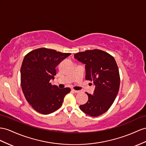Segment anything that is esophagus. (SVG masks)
I'll return each instance as SVG.
<instances>
[{
    "label": "esophagus",
    "mask_w": 146,
    "mask_h": 146,
    "mask_svg": "<svg viewBox=\"0 0 146 146\" xmlns=\"http://www.w3.org/2000/svg\"><path fill=\"white\" fill-rule=\"evenodd\" d=\"M72 91H73L74 92H75V93H79V92H80V91H79L74 90V89H72Z\"/></svg>",
    "instance_id": "1"
}]
</instances>
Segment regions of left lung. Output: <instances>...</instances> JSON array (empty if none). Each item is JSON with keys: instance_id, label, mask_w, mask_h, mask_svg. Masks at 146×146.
I'll list each match as a JSON object with an SVG mask.
<instances>
[{"instance_id": "1", "label": "left lung", "mask_w": 146, "mask_h": 146, "mask_svg": "<svg viewBox=\"0 0 146 146\" xmlns=\"http://www.w3.org/2000/svg\"><path fill=\"white\" fill-rule=\"evenodd\" d=\"M74 56L85 64L86 79L96 86L93 94L86 93L88 102L80 108L86 114L98 117L109 109L118 94L120 78L117 64L113 57L99 49L78 52Z\"/></svg>"}]
</instances>
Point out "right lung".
<instances>
[{
  "mask_svg": "<svg viewBox=\"0 0 146 146\" xmlns=\"http://www.w3.org/2000/svg\"><path fill=\"white\" fill-rule=\"evenodd\" d=\"M53 49L39 48L25 55L21 67V86L29 104L36 111L47 115L62 105L70 88L60 89L50 81L56 75L57 66L70 55Z\"/></svg>",
  "mask_w": 146,
  "mask_h": 146,
  "instance_id": "right-lung-1",
  "label": "right lung"
}]
</instances>
